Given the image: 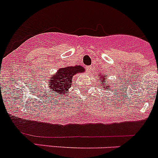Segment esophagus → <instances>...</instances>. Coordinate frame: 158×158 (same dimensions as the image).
Returning a JSON list of instances; mask_svg holds the SVG:
<instances>
[{
	"instance_id": "34e87169",
	"label": "esophagus",
	"mask_w": 158,
	"mask_h": 158,
	"mask_svg": "<svg viewBox=\"0 0 158 158\" xmlns=\"http://www.w3.org/2000/svg\"><path fill=\"white\" fill-rule=\"evenodd\" d=\"M92 66H87L86 67V73H90L91 72H92Z\"/></svg>"
}]
</instances>
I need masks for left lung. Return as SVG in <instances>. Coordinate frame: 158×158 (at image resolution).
Instances as JSON below:
<instances>
[{"mask_svg":"<svg viewBox=\"0 0 158 158\" xmlns=\"http://www.w3.org/2000/svg\"><path fill=\"white\" fill-rule=\"evenodd\" d=\"M98 77H99L101 80H102L100 83H99L100 87H102V89H105V90H111V87H110L111 85H109L110 83L107 81V78L105 77V74H103L102 73H100Z\"/></svg>","mask_w":158,"mask_h":158,"instance_id":"obj_1","label":"left lung"}]
</instances>
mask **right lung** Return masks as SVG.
<instances>
[{"label": "right lung", "mask_w": 158, "mask_h": 158, "mask_svg": "<svg viewBox=\"0 0 158 158\" xmlns=\"http://www.w3.org/2000/svg\"><path fill=\"white\" fill-rule=\"evenodd\" d=\"M85 68L82 66H70L59 68L54 75L51 76L48 79L49 92H52V95H56L59 99L63 97L69 92L72 85L73 77L79 73H84Z\"/></svg>", "instance_id": "obj_1"}]
</instances>
